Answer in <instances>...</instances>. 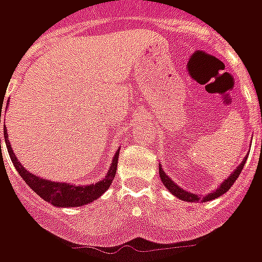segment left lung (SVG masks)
<instances>
[{"instance_id":"8db88e82","label":"left lung","mask_w":262,"mask_h":262,"mask_svg":"<svg viewBox=\"0 0 262 262\" xmlns=\"http://www.w3.org/2000/svg\"><path fill=\"white\" fill-rule=\"evenodd\" d=\"M246 161H247V156L243 159V161L238 164V167H237L236 170L233 171L230 176H229V178L220 184L219 188H216L214 191L209 192L208 195H205L203 198L196 196L195 193L188 192V191H185L184 188L178 187L176 182L172 181L170 177L165 174L164 170L161 168V165H160L159 172H160V178H161V181H163V184H164V187L167 188V189H168V191H170V192L172 193L176 198L181 199V201H185V202H198V201H201V202H206V201H212V199H216V198L222 196L223 193H226L229 189H230L231 185L234 184V181H236L237 178H238V176H240V172H242L243 167H244V164H246Z\"/></svg>"}]
</instances>
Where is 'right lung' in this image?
<instances>
[{
  "label": "right lung",
  "instance_id": "1",
  "mask_svg": "<svg viewBox=\"0 0 262 262\" xmlns=\"http://www.w3.org/2000/svg\"><path fill=\"white\" fill-rule=\"evenodd\" d=\"M1 109L3 105L0 106V123H1ZM4 139H5V144L8 148L9 157L14 163L15 168L19 172V176L24 178V181L32 188V191L39 195V196L45 199L46 202L52 203L57 208H74V206H82L86 203L95 201L101 196L112 184V180L115 178L116 174V167H118V159H119V150L115 153L114 160L111 163L108 172L105 178L101 181L95 182V184H88V185H77V184H70V182H57L50 181V180H45L40 177L31 174L26 170L24 165L20 164L19 160L16 159V156L12 151L11 143L8 140V133H7V127L4 126ZM0 150H1V139H0Z\"/></svg>",
  "mask_w": 262,
  "mask_h": 262
}]
</instances>
